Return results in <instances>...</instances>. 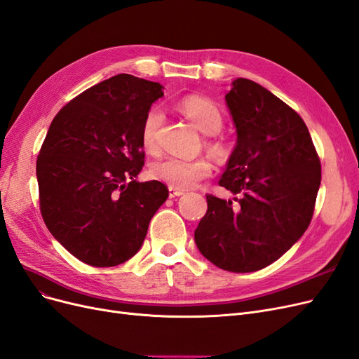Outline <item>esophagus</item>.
<instances>
[{"instance_id": "34e87169", "label": "esophagus", "mask_w": 359, "mask_h": 359, "mask_svg": "<svg viewBox=\"0 0 359 359\" xmlns=\"http://www.w3.org/2000/svg\"><path fill=\"white\" fill-rule=\"evenodd\" d=\"M182 194H184L182 190H178V189H174V187H169V197H170V199H174V197L182 196Z\"/></svg>"}]
</instances>
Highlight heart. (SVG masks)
<instances>
[{
    "instance_id": "heart-1",
    "label": "heart",
    "mask_w": 359,
    "mask_h": 359,
    "mask_svg": "<svg viewBox=\"0 0 359 359\" xmlns=\"http://www.w3.org/2000/svg\"><path fill=\"white\" fill-rule=\"evenodd\" d=\"M178 108L193 125L206 135L217 133L222 126V114L219 108L202 96H185L180 101ZM163 114L160 108L153 107L148 111L141 129V142L148 151H153L157 144V130L162 125ZM212 165L206 158H178L166 157L151 166V174L178 190H187L211 175Z\"/></svg>"
}]
</instances>
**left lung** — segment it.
Listing matches in <instances>:
<instances>
[{"label":"left lung","mask_w":359,"mask_h":359,"mask_svg":"<svg viewBox=\"0 0 359 359\" xmlns=\"http://www.w3.org/2000/svg\"><path fill=\"white\" fill-rule=\"evenodd\" d=\"M226 105L238 140L218 184L237 203L208 194L194 242L217 267L246 273L276 262L303 236L320 163L303 118L263 86L233 80Z\"/></svg>","instance_id":"obj_1"}]
</instances>
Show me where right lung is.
I'll return each mask as SVG.
<instances>
[{"instance_id": "right-lung-1", "label": "right lung", "mask_w": 359, "mask_h": 359, "mask_svg": "<svg viewBox=\"0 0 359 359\" xmlns=\"http://www.w3.org/2000/svg\"><path fill=\"white\" fill-rule=\"evenodd\" d=\"M163 86L117 74L62 108L36 158L40 209L53 238L80 262L111 267L137 254L169 191L138 182L142 123Z\"/></svg>"}]
</instances>
